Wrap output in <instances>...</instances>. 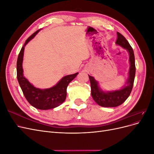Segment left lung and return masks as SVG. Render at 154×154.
<instances>
[{
	"label": "left lung",
	"instance_id": "left-lung-1",
	"mask_svg": "<svg viewBox=\"0 0 154 154\" xmlns=\"http://www.w3.org/2000/svg\"><path fill=\"white\" fill-rule=\"evenodd\" d=\"M117 35L118 38L116 44L125 49L129 54L130 68L128 78L126 82V85L121 89L105 92L100 88L98 82L95 80L94 77L88 75L91 82L92 98L97 104L103 107H116L124 103L131 93L134 85L135 74H136L134 51L128 42L122 34L117 32Z\"/></svg>",
	"mask_w": 154,
	"mask_h": 154
}]
</instances>
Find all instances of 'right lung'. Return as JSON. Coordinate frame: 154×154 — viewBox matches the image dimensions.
<instances>
[{"mask_svg": "<svg viewBox=\"0 0 154 154\" xmlns=\"http://www.w3.org/2000/svg\"><path fill=\"white\" fill-rule=\"evenodd\" d=\"M36 31L26 41L18 56L17 62V80L21 89L27 101L35 108L40 110H48L60 106L66 100L67 96V87L69 83L75 78L78 72L63 77L54 86L41 89L36 88L27 80L23 74L22 62L24 48L26 44L32 40L39 32Z\"/></svg>", "mask_w": 154, "mask_h": 154, "instance_id": "right-lung-1", "label": "right lung"}]
</instances>
